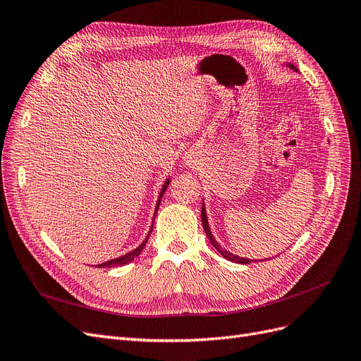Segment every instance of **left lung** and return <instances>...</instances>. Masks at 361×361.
Listing matches in <instances>:
<instances>
[{
    "instance_id": "obj_1",
    "label": "left lung",
    "mask_w": 361,
    "mask_h": 361,
    "mask_svg": "<svg viewBox=\"0 0 361 361\" xmlns=\"http://www.w3.org/2000/svg\"><path fill=\"white\" fill-rule=\"evenodd\" d=\"M286 66L290 68L292 71H298L297 68L293 66V64L290 63H286ZM202 224H203V228H204V233L207 236V239H209V243L212 244V247L220 253L224 259L231 260V262H236V264H243V265H248L251 264V262H257V260H253V259H245V257H241V256H236L233 253H231V251H227L226 248H223L220 244L216 243V239L212 236V232H211V227H209V223H207V216H206V209H204V203H202Z\"/></svg>"
}]
</instances>
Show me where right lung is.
I'll list each match as a JSON object with an SVG mask.
<instances>
[{"label":"right lung","mask_w":361,"mask_h":361,"mask_svg":"<svg viewBox=\"0 0 361 361\" xmlns=\"http://www.w3.org/2000/svg\"><path fill=\"white\" fill-rule=\"evenodd\" d=\"M169 185H170V179H167L166 180V183L162 185V190H161V192H159V197H158V202H157V207H155V215H154V221H155V216H157V212H158V207H159V203H161V199L164 197V194H166V190L169 188ZM152 228H154V224L150 226V231H149V233H147V236H146V239L143 243H141L135 250H133V251H129V253H126V255H123V256H120V257H116V259H111V260H108V262H104V264H101V265H96L97 268H111V267H122V265H126V264H129V262H133L135 257H138L140 256V253L141 251H143V248H145V245H146V243H147V239H149V236H150V233H152Z\"/></svg>","instance_id":"add662e5"}]
</instances>
